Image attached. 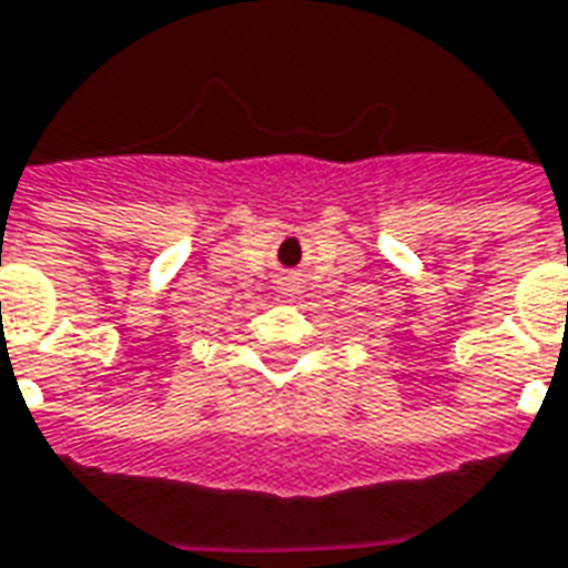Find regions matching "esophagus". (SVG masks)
Returning a JSON list of instances; mask_svg holds the SVG:
<instances>
[{
  "mask_svg": "<svg viewBox=\"0 0 568 568\" xmlns=\"http://www.w3.org/2000/svg\"><path fill=\"white\" fill-rule=\"evenodd\" d=\"M276 283H280V295L288 297V301H295V297L301 295V288H304V285H301V273H295V271L283 273Z\"/></svg>",
  "mask_w": 568,
  "mask_h": 568,
  "instance_id": "1",
  "label": "esophagus"
}]
</instances>
